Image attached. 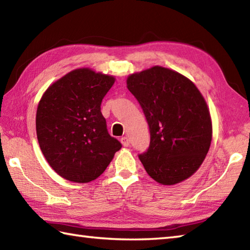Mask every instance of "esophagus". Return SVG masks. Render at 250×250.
I'll return each instance as SVG.
<instances>
[{
	"label": "esophagus",
	"mask_w": 250,
	"mask_h": 250,
	"mask_svg": "<svg viewBox=\"0 0 250 250\" xmlns=\"http://www.w3.org/2000/svg\"><path fill=\"white\" fill-rule=\"evenodd\" d=\"M120 142H121V144L124 145L125 147H128L129 145H130V141H129V139L128 137H125V136H124V137H121V140H120Z\"/></svg>",
	"instance_id": "obj_1"
}]
</instances>
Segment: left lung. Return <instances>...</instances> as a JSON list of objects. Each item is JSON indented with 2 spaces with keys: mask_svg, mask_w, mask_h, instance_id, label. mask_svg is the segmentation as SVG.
Wrapping results in <instances>:
<instances>
[{
  "mask_svg": "<svg viewBox=\"0 0 250 250\" xmlns=\"http://www.w3.org/2000/svg\"><path fill=\"white\" fill-rule=\"evenodd\" d=\"M126 88L149 125V148L139 156L147 174L167 186L189 178L203 163L213 136L200 90L180 73L159 65L131 74Z\"/></svg>",
  "mask_w": 250,
  "mask_h": 250,
  "instance_id": "left-lung-1",
  "label": "left lung"
}]
</instances>
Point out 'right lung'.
I'll return each mask as SVG.
<instances>
[{
    "mask_svg": "<svg viewBox=\"0 0 250 250\" xmlns=\"http://www.w3.org/2000/svg\"><path fill=\"white\" fill-rule=\"evenodd\" d=\"M115 77L76 68L51 83L36 110V135L52 169L73 183L102 174L121 144L111 137L101 103Z\"/></svg>",
    "mask_w": 250,
    "mask_h": 250,
    "instance_id": "right-lung-1",
    "label": "right lung"
}]
</instances>
